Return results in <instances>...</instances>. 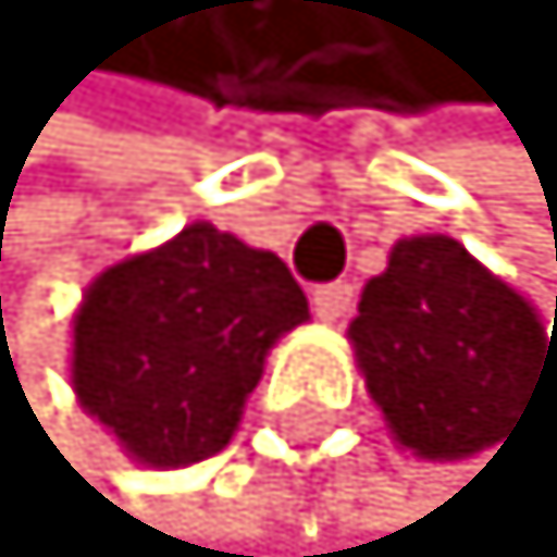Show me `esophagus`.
<instances>
[{"instance_id":"34e87169","label":"esophagus","mask_w":557,"mask_h":557,"mask_svg":"<svg viewBox=\"0 0 557 557\" xmlns=\"http://www.w3.org/2000/svg\"><path fill=\"white\" fill-rule=\"evenodd\" d=\"M348 307H354V283H321V288L311 293V311L321 315V321H344Z\"/></svg>"}]
</instances>
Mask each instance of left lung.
<instances>
[{
    "instance_id": "obj_1",
    "label": "left lung",
    "mask_w": 557,
    "mask_h": 557,
    "mask_svg": "<svg viewBox=\"0 0 557 557\" xmlns=\"http://www.w3.org/2000/svg\"><path fill=\"white\" fill-rule=\"evenodd\" d=\"M391 437L419 460L474 456L540 391H557V339L512 283L456 236H405L368 278L348 325Z\"/></svg>"
}]
</instances>
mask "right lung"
I'll return each instance as SVG.
<instances>
[{
  "mask_svg": "<svg viewBox=\"0 0 557 557\" xmlns=\"http://www.w3.org/2000/svg\"><path fill=\"white\" fill-rule=\"evenodd\" d=\"M307 315L274 250L189 222L87 283L73 311V395L138 466H195L232 442L269 348Z\"/></svg>",
  "mask_w": 557,
  "mask_h": 557,
  "instance_id": "right-lung-1",
  "label": "right lung"
}]
</instances>
